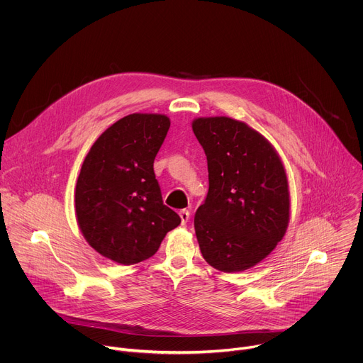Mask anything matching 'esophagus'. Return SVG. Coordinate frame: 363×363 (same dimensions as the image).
I'll return each mask as SVG.
<instances>
[{"instance_id":"34e87169","label":"esophagus","mask_w":363,"mask_h":363,"mask_svg":"<svg viewBox=\"0 0 363 363\" xmlns=\"http://www.w3.org/2000/svg\"><path fill=\"white\" fill-rule=\"evenodd\" d=\"M179 217H181L182 224H186L188 220H189V217H191V213H189L188 210H181V211H179Z\"/></svg>"}]
</instances>
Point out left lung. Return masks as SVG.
I'll list each match as a JSON object with an SVG mask.
<instances>
[{
  "mask_svg": "<svg viewBox=\"0 0 363 363\" xmlns=\"http://www.w3.org/2000/svg\"><path fill=\"white\" fill-rule=\"evenodd\" d=\"M192 130L206 155L210 181L194 220L199 250L220 272H244L264 260L286 234V169L273 145L244 122L198 118Z\"/></svg>",
  "mask_w": 363,
  "mask_h": 363,
  "instance_id": "left-lung-1",
  "label": "left lung"
}]
</instances>
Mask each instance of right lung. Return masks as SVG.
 Instances as JSON below:
<instances>
[{
	"instance_id": "add662e5",
	"label": "right lung",
	"mask_w": 363,
	"mask_h": 363,
	"mask_svg": "<svg viewBox=\"0 0 363 363\" xmlns=\"http://www.w3.org/2000/svg\"><path fill=\"white\" fill-rule=\"evenodd\" d=\"M169 126L165 115H128L96 139L83 161L74 192L77 224L90 247L115 263L146 260L181 224L164 205L153 172Z\"/></svg>"
}]
</instances>
